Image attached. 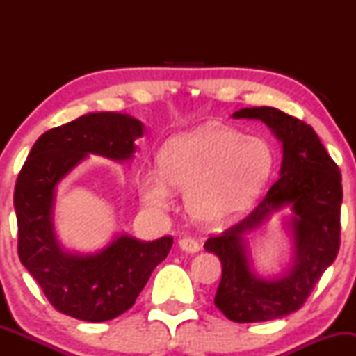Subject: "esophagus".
Returning <instances> with one entry per match:
<instances>
[{
    "mask_svg": "<svg viewBox=\"0 0 356 356\" xmlns=\"http://www.w3.org/2000/svg\"><path fill=\"white\" fill-rule=\"evenodd\" d=\"M179 248L182 249V251L186 252H191V254H194V252H197L201 246H199V243L195 239L192 238H182L179 239Z\"/></svg>",
    "mask_w": 356,
    "mask_h": 356,
    "instance_id": "34e87169",
    "label": "esophagus"
}]
</instances>
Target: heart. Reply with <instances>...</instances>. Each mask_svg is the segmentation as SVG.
<instances>
[{"label": "heart", "instance_id": "b5f03b06", "mask_svg": "<svg viewBox=\"0 0 356 356\" xmlns=\"http://www.w3.org/2000/svg\"><path fill=\"white\" fill-rule=\"evenodd\" d=\"M273 169V150L263 138L222 125L179 134L161 154V169L140 175L138 191L155 209L172 207L174 189L187 192V209L197 222L219 227L251 206Z\"/></svg>", "mask_w": 356, "mask_h": 356}]
</instances>
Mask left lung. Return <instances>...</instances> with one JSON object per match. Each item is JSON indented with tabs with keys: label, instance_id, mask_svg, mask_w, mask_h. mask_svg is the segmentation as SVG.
Wrapping results in <instances>:
<instances>
[{
	"label": "left lung",
	"instance_id": "8db88e82",
	"mask_svg": "<svg viewBox=\"0 0 356 356\" xmlns=\"http://www.w3.org/2000/svg\"><path fill=\"white\" fill-rule=\"evenodd\" d=\"M232 118L261 120L271 129L283 147L280 177L246 219L207 239L204 248L222 264L214 305L224 316L236 323L269 321L300 309L338 254L341 174L305 122L273 107L241 108ZM284 209L292 211L284 216L292 256L280 273L261 277L252 269L247 236Z\"/></svg>",
	"mask_w": 356,
	"mask_h": 356
}]
</instances>
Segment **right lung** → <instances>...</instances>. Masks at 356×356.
I'll use <instances>...</instances> for the list:
<instances>
[{
	"label": "right lung",
	"instance_id": "1",
	"mask_svg": "<svg viewBox=\"0 0 356 356\" xmlns=\"http://www.w3.org/2000/svg\"><path fill=\"white\" fill-rule=\"evenodd\" d=\"M144 124L129 113L92 112L44 132L35 142L15 187L18 256L44 296L81 321H108L136 303L174 239L138 241L117 234L95 252L68 251L55 232L56 187L88 155L132 161Z\"/></svg>",
	"mask_w": 356,
	"mask_h": 356
}]
</instances>
